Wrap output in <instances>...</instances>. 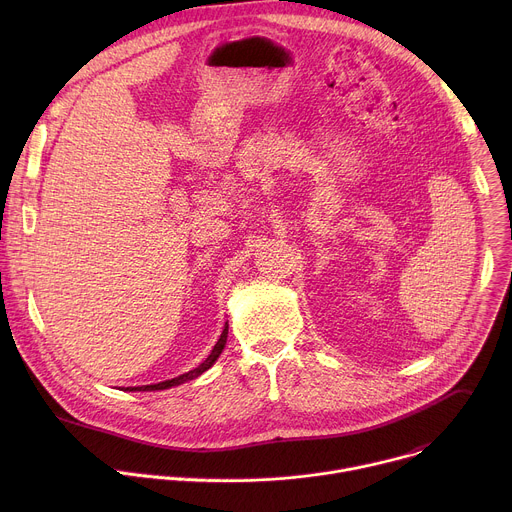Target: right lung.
<instances>
[{
  "instance_id": "1",
  "label": "right lung",
  "mask_w": 512,
  "mask_h": 512,
  "mask_svg": "<svg viewBox=\"0 0 512 512\" xmlns=\"http://www.w3.org/2000/svg\"><path fill=\"white\" fill-rule=\"evenodd\" d=\"M227 334H229V324H225V330H223L221 338H218V342L214 344L212 352L208 354V358L200 364V367H196V369H192V371H188V373H184V375H180V377H176V379L164 381V383L141 385V387H119V389H123V391H162V389H170V387H176V385H182V383H186V381H192V379L200 377L204 371H208V369L212 367V364L218 360V356H221V352H223V348H225V344H227Z\"/></svg>"
}]
</instances>
